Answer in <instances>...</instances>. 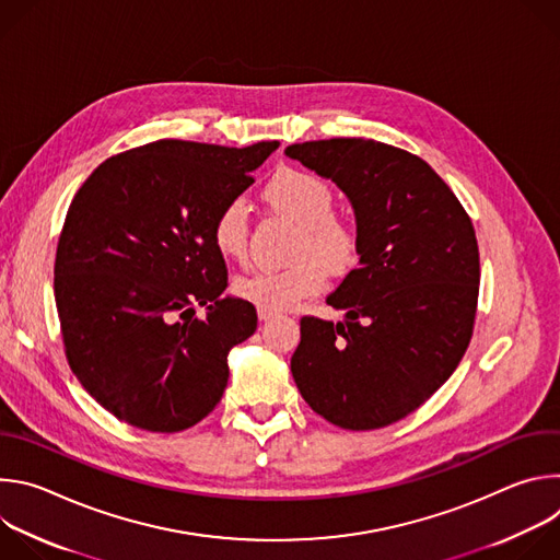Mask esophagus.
I'll list each match as a JSON object with an SVG mask.
<instances>
[{
	"label": "esophagus",
	"instance_id": "1",
	"mask_svg": "<svg viewBox=\"0 0 560 560\" xmlns=\"http://www.w3.org/2000/svg\"><path fill=\"white\" fill-rule=\"evenodd\" d=\"M272 316H275L272 312H268V310H261V307H259V322H270Z\"/></svg>",
	"mask_w": 560,
	"mask_h": 560
}]
</instances>
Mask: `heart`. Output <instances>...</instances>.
I'll return each mask as SVG.
<instances>
[{
	"instance_id": "1",
	"label": "heart",
	"mask_w": 560,
	"mask_h": 560,
	"mask_svg": "<svg viewBox=\"0 0 560 560\" xmlns=\"http://www.w3.org/2000/svg\"><path fill=\"white\" fill-rule=\"evenodd\" d=\"M266 201L299 223L292 259L285 268H257L238 275L234 294L244 301L281 312L301 299L318 294L326 277L350 272L363 250L359 223L335 212V190L322 175L303 168H281L264 186ZM210 236L223 259L242 261L248 250V206L242 197L228 199L212 217Z\"/></svg>"
}]
</instances>
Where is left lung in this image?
<instances>
[{
  "label": "left lung",
  "mask_w": 560,
  "mask_h": 560,
  "mask_svg": "<svg viewBox=\"0 0 560 560\" xmlns=\"http://www.w3.org/2000/svg\"><path fill=\"white\" fill-rule=\"evenodd\" d=\"M285 154L346 192L363 236L359 268L328 296L343 322L301 318L294 383L343 430L385 428L421 408L469 346L481 281L474 225L408 150L339 137Z\"/></svg>",
  "instance_id": "8db88e82"
}]
</instances>
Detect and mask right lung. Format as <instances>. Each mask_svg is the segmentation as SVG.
Masks as SVG:
<instances>
[{
  "instance_id": "add662e5",
  "label": "right lung",
  "mask_w": 560,
  "mask_h": 560,
  "mask_svg": "<svg viewBox=\"0 0 560 560\" xmlns=\"http://www.w3.org/2000/svg\"><path fill=\"white\" fill-rule=\"evenodd\" d=\"M277 148L162 139L106 159L77 190L55 303L72 374L119 421L182 432L221 401L228 352L255 335L257 310L221 294L228 270L210 225Z\"/></svg>"
}]
</instances>
